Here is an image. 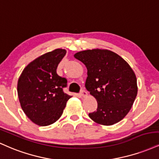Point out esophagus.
<instances>
[{"mask_svg":"<svg viewBox=\"0 0 159 159\" xmlns=\"http://www.w3.org/2000/svg\"><path fill=\"white\" fill-rule=\"evenodd\" d=\"M81 96L83 97V98H85V97L88 96V92L85 90H82L81 91Z\"/></svg>","mask_w":159,"mask_h":159,"instance_id":"esophagus-1","label":"esophagus"}]
</instances>
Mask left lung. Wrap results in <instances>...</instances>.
Returning a JSON list of instances; mask_svg holds the SVG:
<instances>
[{"label": "left lung", "instance_id": "8db88e82", "mask_svg": "<svg viewBox=\"0 0 159 159\" xmlns=\"http://www.w3.org/2000/svg\"><path fill=\"white\" fill-rule=\"evenodd\" d=\"M74 57L87 68L85 88L98 102V109L89 114V117L103 126L124 119L138 94L137 78L130 65L118 54L106 49L83 50Z\"/></svg>", "mask_w": 159, "mask_h": 159}]
</instances>
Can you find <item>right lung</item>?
<instances>
[{
  "label": "right lung",
  "instance_id": "1",
  "mask_svg": "<svg viewBox=\"0 0 159 159\" xmlns=\"http://www.w3.org/2000/svg\"><path fill=\"white\" fill-rule=\"evenodd\" d=\"M65 49H55L30 62L18 78L17 91L21 109L34 124L49 126L60 118L71 98L62 89L67 80L57 74Z\"/></svg>",
  "mask_w": 159,
  "mask_h": 159
}]
</instances>
